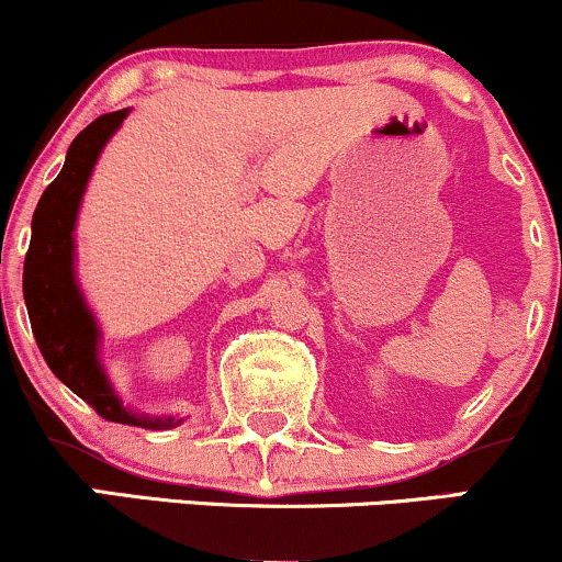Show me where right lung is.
<instances>
[{"label":"right lung","instance_id":"add662e5","mask_svg":"<svg viewBox=\"0 0 562 562\" xmlns=\"http://www.w3.org/2000/svg\"><path fill=\"white\" fill-rule=\"evenodd\" d=\"M126 115L128 108L100 115L70 142L63 171L44 190L34 211L31 245L23 267V299L38 351L57 380H63L105 420L169 430L182 420L171 415L134 412L115 393L100 362V325L76 280L74 232L83 192L97 158L124 124Z\"/></svg>","mask_w":562,"mask_h":562}]
</instances>
